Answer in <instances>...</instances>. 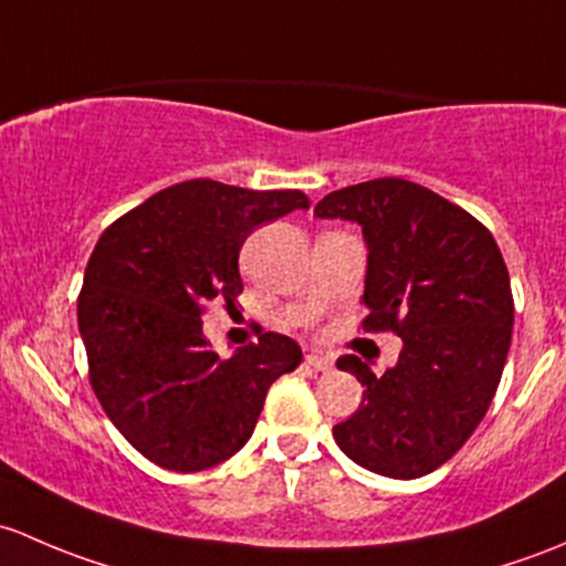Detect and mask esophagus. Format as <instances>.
<instances>
[{"label": "esophagus", "mask_w": 566, "mask_h": 566, "mask_svg": "<svg viewBox=\"0 0 566 566\" xmlns=\"http://www.w3.org/2000/svg\"><path fill=\"white\" fill-rule=\"evenodd\" d=\"M305 363L311 365L313 370H322V373H326V370H332V359L329 357H324L322 352H311L305 357Z\"/></svg>", "instance_id": "1"}]
</instances>
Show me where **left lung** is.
I'll return each mask as SVG.
<instances>
[{"mask_svg":"<svg viewBox=\"0 0 566 566\" xmlns=\"http://www.w3.org/2000/svg\"><path fill=\"white\" fill-rule=\"evenodd\" d=\"M313 212L363 226V329L403 340L384 376L354 354L337 359L365 392L332 436L376 474H430L474 433L504 370L515 305L499 244L458 203L398 177L335 190Z\"/></svg>","mask_w":566,"mask_h":566,"instance_id":"1","label":"left lung"}]
</instances>
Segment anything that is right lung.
Listing matches in <instances>:
<instances>
[{"label": "right lung", "mask_w": 566, "mask_h": 566, "mask_svg": "<svg viewBox=\"0 0 566 566\" xmlns=\"http://www.w3.org/2000/svg\"><path fill=\"white\" fill-rule=\"evenodd\" d=\"M300 190L190 179L103 231L78 294L90 384L122 436L160 469L203 471L248 444L266 389L302 363L291 337L264 332L223 359L203 307L242 294L240 248L261 223L307 209Z\"/></svg>", "instance_id": "add662e5"}]
</instances>
